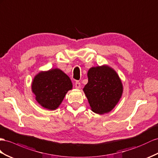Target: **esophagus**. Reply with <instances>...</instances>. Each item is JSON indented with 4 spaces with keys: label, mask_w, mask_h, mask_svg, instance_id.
<instances>
[{
    "label": "esophagus",
    "mask_w": 158,
    "mask_h": 158,
    "mask_svg": "<svg viewBox=\"0 0 158 158\" xmlns=\"http://www.w3.org/2000/svg\"><path fill=\"white\" fill-rule=\"evenodd\" d=\"M75 88L79 89L81 87V83L79 81H76L75 83Z\"/></svg>",
    "instance_id": "obj_1"
}]
</instances>
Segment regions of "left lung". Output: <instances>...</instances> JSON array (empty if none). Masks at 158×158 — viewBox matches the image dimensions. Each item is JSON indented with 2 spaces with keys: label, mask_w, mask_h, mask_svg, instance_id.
<instances>
[{
  "label": "left lung",
  "mask_w": 158,
  "mask_h": 158,
  "mask_svg": "<svg viewBox=\"0 0 158 158\" xmlns=\"http://www.w3.org/2000/svg\"><path fill=\"white\" fill-rule=\"evenodd\" d=\"M83 91L92 111L98 114L110 112L118 103L123 86L116 72L108 66L92 67Z\"/></svg>",
  "instance_id": "1"
}]
</instances>
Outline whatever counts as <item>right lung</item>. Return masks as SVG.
I'll list each match as a JSON object with an SVG mask.
<instances>
[{
    "instance_id": "obj_1",
    "label": "right lung",
    "mask_w": 158,
    "mask_h": 158,
    "mask_svg": "<svg viewBox=\"0 0 158 158\" xmlns=\"http://www.w3.org/2000/svg\"><path fill=\"white\" fill-rule=\"evenodd\" d=\"M69 77L58 69L40 72L35 76L32 90L36 100L43 107L54 110L61 103L67 92L72 89Z\"/></svg>"
}]
</instances>
